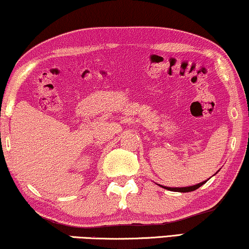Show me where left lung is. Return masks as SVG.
<instances>
[{
	"mask_svg": "<svg viewBox=\"0 0 249 249\" xmlns=\"http://www.w3.org/2000/svg\"><path fill=\"white\" fill-rule=\"evenodd\" d=\"M205 183H206V180L205 181H202V183H199L197 185H194V186H188V187H166V186H164V188H166V190L173 191V192H180V193H187V192H192V191L197 190L198 187H201L202 185L205 184ZM161 187H163V186H161Z\"/></svg>",
	"mask_w": 249,
	"mask_h": 249,
	"instance_id": "obj_1",
	"label": "left lung"
}]
</instances>
